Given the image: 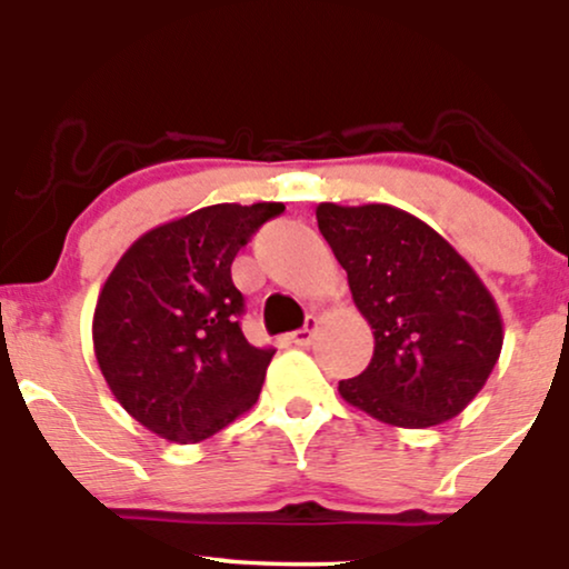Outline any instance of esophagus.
Segmentation results:
<instances>
[{
  "label": "esophagus",
  "mask_w": 569,
  "mask_h": 569,
  "mask_svg": "<svg viewBox=\"0 0 569 569\" xmlns=\"http://www.w3.org/2000/svg\"><path fill=\"white\" fill-rule=\"evenodd\" d=\"M316 331H318V318L310 316V318H307V323L302 326V329L291 331L289 339H291L293 345H299V348H307V345H310L312 339H316Z\"/></svg>",
  "instance_id": "1"
}]
</instances>
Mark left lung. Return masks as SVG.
Wrapping results in <instances>:
<instances>
[{"mask_svg": "<svg viewBox=\"0 0 569 569\" xmlns=\"http://www.w3.org/2000/svg\"><path fill=\"white\" fill-rule=\"evenodd\" d=\"M316 219L375 329L369 367L339 382V396L396 428L452 420L479 396L502 350V318L485 280L401 208L318 202Z\"/></svg>", "mask_w": 569, "mask_h": 569, "instance_id": "left-lung-1", "label": "left lung"}]
</instances>
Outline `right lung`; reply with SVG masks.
Segmentation results:
<instances>
[{"label": "right lung", "instance_id": "obj_1", "mask_svg": "<svg viewBox=\"0 0 569 569\" xmlns=\"http://www.w3.org/2000/svg\"><path fill=\"white\" fill-rule=\"evenodd\" d=\"M283 202H219L143 232L109 272L93 312L98 369L120 407L176 443L219 433L257 403L276 350L238 318L232 259Z\"/></svg>", "mask_w": 569, "mask_h": 569}]
</instances>
